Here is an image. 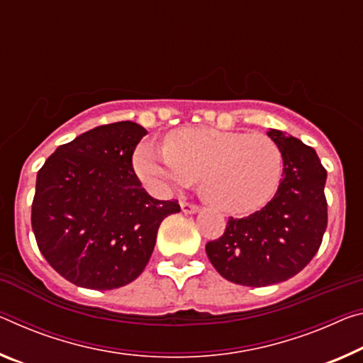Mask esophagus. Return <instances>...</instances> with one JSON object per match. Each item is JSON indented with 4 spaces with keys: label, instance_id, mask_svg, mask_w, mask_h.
<instances>
[{
    "label": "esophagus",
    "instance_id": "obj_1",
    "mask_svg": "<svg viewBox=\"0 0 363 363\" xmlns=\"http://www.w3.org/2000/svg\"><path fill=\"white\" fill-rule=\"evenodd\" d=\"M181 210L182 213H186V215H194V213H199L200 206L189 202H181Z\"/></svg>",
    "mask_w": 363,
    "mask_h": 363
}]
</instances>
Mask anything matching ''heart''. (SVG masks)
Wrapping results in <instances>:
<instances>
[{"label":"heart","instance_id":"1","mask_svg":"<svg viewBox=\"0 0 363 363\" xmlns=\"http://www.w3.org/2000/svg\"><path fill=\"white\" fill-rule=\"evenodd\" d=\"M140 179L157 192L200 179L203 199L233 215L267 205L283 176V153L264 134L182 128L164 137L163 148L142 143L134 155Z\"/></svg>","mask_w":363,"mask_h":363}]
</instances>
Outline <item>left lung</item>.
Wrapping results in <instances>:
<instances>
[{
	"mask_svg": "<svg viewBox=\"0 0 363 363\" xmlns=\"http://www.w3.org/2000/svg\"><path fill=\"white\" fill-rule=\"evenodd\" d=\"M268 137L283 153L278 192L260 211L229 218L220 239L206 244L213 267L235 284L260 287L292 278L307 267L326 231V169L312 147L286 132Z\"/></svg>",
	"mask_w": 363,
	"mask_h": 363,
	"instance_id": "obj_1",
	"label": "left lung"
}]
</instances>
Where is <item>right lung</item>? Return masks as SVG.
I'll use <instances>...</instances> for the list:
<instances>
[{"mask_svg": "<svg viewBox=\"0 0 363 363\" xmlns=\"http://www.w3.org/2000/svg\"><path fill=\"white\" fill-rule=\"evenodd\" d=\"M145 134L132 121L99 125L57 147L38 171L33 234L72 284L109 291L132 283L150 260L161 221L181 211L137 179L132 153Z\"/></svg>", "mask_w": 363, "mask_h": 363, "instance_id": "add662e5", "label": "right lung"}]
</instances>
